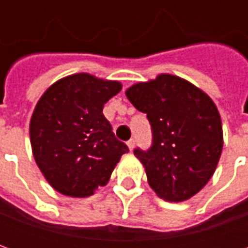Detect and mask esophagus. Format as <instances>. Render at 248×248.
I'll list each match as a JSON object with an SVG mask.
<instances>
[{"mask_svg":"<svg viewBox=\"0 0 248 248\" xmlns=\"http://www.w3.org/2000/svg\"><path fill=\"white\" fill-rule=\"evenodd\" d=\"M127 146H129L130 150H133V149H134V146H135V140H127Z\"/></svg>","mask_w":248,"mask_h":248,"instance_id":"obj_1","label":"esophagus"}]
</instances>
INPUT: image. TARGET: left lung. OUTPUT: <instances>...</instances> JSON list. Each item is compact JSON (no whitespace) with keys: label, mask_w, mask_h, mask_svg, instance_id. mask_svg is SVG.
Instances as JSON below:
<instances>
[{"label":"left lung","mask_w":248,"mask_h":248,"mask_svg":"<svg viewBox=\"0 0 248 248\" xmlns=\"http://www.w3.org/2000/svg\"><path fill=\"white\" fill-rule=\"evenodd\" d=\"M126 97L151 124V147L134 150L151 188L167 202L194 197L211 179L223 149L222 121L213 99L171 74L135 83Z\"/></svg>","instance_id":"8db88e82"}]
</instances>
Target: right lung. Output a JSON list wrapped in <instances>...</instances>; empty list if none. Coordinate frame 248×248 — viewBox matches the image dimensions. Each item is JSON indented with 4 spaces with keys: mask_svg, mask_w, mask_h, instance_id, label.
<instances>
[{
    "mask_svg": "<svg viewBox=\"0 0 248 248\" xmlns=\"http://www.w3.org/2000/svg\"><path fill=\"white\" fill-rule=\"evenodd\" d=\"M121 89L118 81L78 73L42 94L30 119V143L37 166L54 190L85 198L108 185L129 151L102 113Z\"/></svg>",
    "mask_w": 248,
    "mask_h": 248,
    "instance_id": "obj_1",
    "label": "right lung"
}]
</instances>
